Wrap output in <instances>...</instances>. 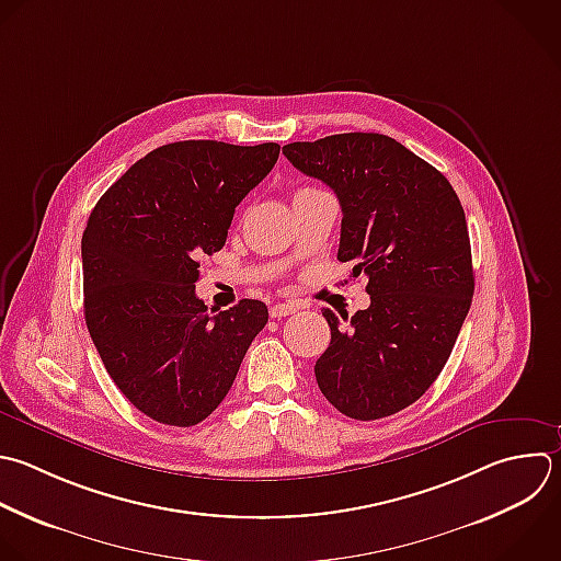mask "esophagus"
Listing matches in <instances>:
<instances>
[{"label": "esophagus", "instance_id": "34e87169", "mask_svg": "<svg viewBox=\"0 0 561 561\" xmlns=\"http://www.w3.org/2000/svg\"><path fill=\"white\" fill-rule=\"evenodd\" d=\"M300 307L296 305V302H278V305H274L272 309H270V316L272 318H285V316H289V313H296Z\"/></svg>", "mask_w": 561, "mask_h": 561}]
</instances>
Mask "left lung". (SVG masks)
Returning <instances> with one entry per match:
<instances>
[{
    "instance_id": "1",
    "label": "left lung",
    "mask_w": 561,
    "mask_h": 561,
    "mask_svg": "<svg viewBox=\"0 0 561 561\" xmlns=\"http://www.w3.org/2000/svg\"><path fill=\"white\" fill-rule=\"evenodd\" d=\"M340 199L337 259L366 274L368 309L322 316L331 344L316 362L322 394L357 421L414 403L443 370L473 296L462 206L432 164L381 134H337L283 147Z\"/></svg>"
}]
</instances>
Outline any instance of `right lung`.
I'll use <instances>...</instances> for the list:
<instances>
[{"label": "right lung", "instance_id": "right-lung-1", "mask_svg": "<svg viewBox=\"0 0 561 561\" xmlns=\"http://www.w3.org/2000/svg\"><path fill=\"white\" fill-rule=\"evenodd\" d=\"M280 147L164 145L94 206L81 241L85 322L121 392L164 425L191 427L228 394L267 324L261 300L210 313L195 294L202 254L224 248L234 208Z\"/></svg>", "mask_w": 561, "mask_h": 561}]
</instances>
